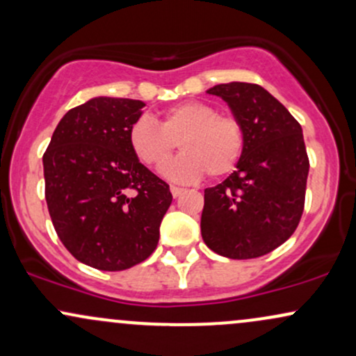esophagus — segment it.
<instances>
[{"label":"esophagus","mask_w":356,"mask_h":356,"mask_svg":"<svg viewBox=\"0 0 356 356\" xmlns=\"http://www.w3.org/2000/svg\"><path fill=\"white\" fill-rule=\"evenodd\" d=\"M186 189H182V187H177V186H170V192H172L174 197H179V195L182 194V192Z\"/></svg>","instance_id":"esophagus-1"}]
</instances>
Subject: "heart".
<instances>
[{
  "label": "heart",
  "mask_w": 356,
  "mask_h": 356,
  "mask_svg": "<svg viewBox=\"0 0 356 356\" xmlns=\"http://www.w3.org/2000/svg\"><path fill=\"white\" fill-rule=\"evenodd\" d=\"M182 155L164 167L175 182H194L209 172L212 177L229 174L244 152V129L232 115H219L204 102H182L164 110L157 120L140 117L129 130L132 152L145 165L161 169L175 145Z\"/></svg>",
  "instance_id": "1"
}]
</instances>
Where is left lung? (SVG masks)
I'll return each instance as SVG.
<instances>
[{
    "mask_svg": "<svg viewBox=\"0 0 356 356\" xmlns=\"http://www.w3.org/2000/svg\"><path fill=\"white\" fill-rule=\"evenodd\" d=\"M207 93L226 102L246 142L234 172L204 191L202 239L231 259L264 256L295 232L303 214L309 170L303 130L256 83H220Z\"/></svg>",
    "mask_w": 356,
    "mask_h": 356,
    "instance_id": "8db88e82",
    "label": "left lung"
}]
</instances>
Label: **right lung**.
<instances>
[{
  "label": "right lung",
  "instance_id": "add662e5",
  "mask_svg": "<svg viewBox=\"0 0 356 356\" xmlns=\"http://www.w3.org/2000/svg\"><path fill=\"white\" fill-rule=\"evenodd\" d=\"M144 102L95 97L68 110L43 155L44 197L73 257L102 271L145 261L172 202L169 186L129 144Z\"/></svg>",
  "mask_w": 356,
  "mask_h": 356
}]
</instances>
